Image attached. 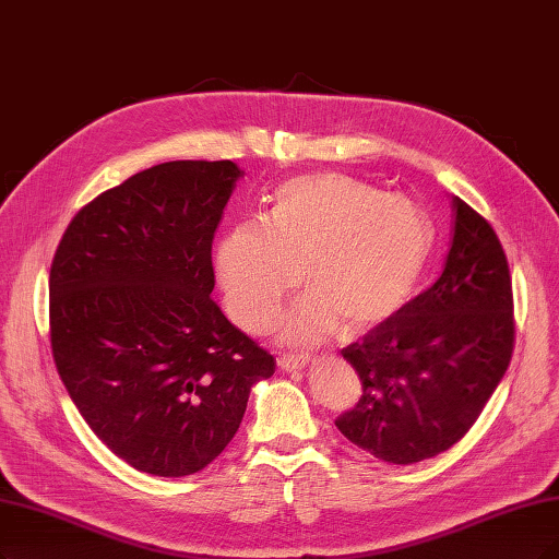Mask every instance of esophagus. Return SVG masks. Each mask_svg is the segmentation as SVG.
<instances>
[{
    "label": "esophagus",
    "instance_id": "34e87169",
    "mask_svg": "<svg viewBox=\"0 0 559 559\" xmlns=\"http://www.w3.org/2000/svg\"><path fill=\"white\" fill-rule=\"evenodd\" d=\"M308 361H311V355H299V353H295V355H281L278 357V366L283 368V370H301Z\"/></svg>",
    "mask_w": 559,
    "mask_h": 559
}]
</instances>
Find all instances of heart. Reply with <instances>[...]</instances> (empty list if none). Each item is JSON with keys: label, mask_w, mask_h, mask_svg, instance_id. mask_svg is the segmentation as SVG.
I'll use <instances>...</instances> for the list:
<instances>
[{"label": "heart", "mask_w": 559, "mask_h": 559, "mask_svg": "<svg viewBox=\"0 0 559 559\" xmlns=\"http://www.w3.org/2000/svg\"><path fill=\"white\" fill-rule=\"evenodd\" d=\"M436 233L417 202L345 175L285 181L260 221L227 230L214 253L227 313L262 332L299 281L308 287L278 322L306 343L394 316L430 260Z\"/></svg>", "instance_id": "heart-1"}]
</instances>
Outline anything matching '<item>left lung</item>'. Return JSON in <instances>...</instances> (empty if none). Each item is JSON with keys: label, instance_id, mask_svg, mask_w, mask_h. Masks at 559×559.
<instances>
[{"label": "left lung", "instance_id": "1", "mask_svg": "<svg viewBox=\"0 0 559 559\" xmlns=\"http://www.w3.org/2000/svg\"><path fill=\"white\" fill-rule=\"evenodd\" d=\"M451 214L440 278L341 349L361 396L336 428L384 463H419L465 438L511 361L515 320L504 248L456 195Z\"/></svg>", "mask_w": 559, "mask_h": 559}]
</instances>
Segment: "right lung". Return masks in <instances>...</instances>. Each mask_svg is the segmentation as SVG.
Segmentation results:
<instances>
[{
  "label": "right lung",
  "instance_id": "1",
  "mask_svg": "<svg viewBox=\"0 0 559 559\" xmlns=\"http://www.w3.org/2000/svg\"><path fill=\"white\" fill-rule=\"evenodd\" d=\"M233 160H170L73 216L50 266L57 373L94 436L156 477L210 465L276 361L223 316L212 243Z\"/></svg>",
  "mask_w": 559,
  "mask_h": 559
}]
</instances>
